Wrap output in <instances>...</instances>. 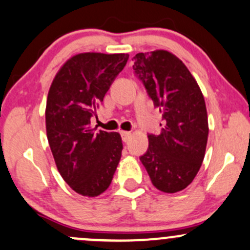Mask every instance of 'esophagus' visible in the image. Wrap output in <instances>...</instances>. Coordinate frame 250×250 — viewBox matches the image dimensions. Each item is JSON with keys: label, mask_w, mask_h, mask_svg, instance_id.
I'll return each instance as SVG.
<instances>
[{"label": "esophagus", "mask_w": 250, "mask_h": 250, "mask_svg": "<svg viewBox=\"0 0 250 250\" xmlns=\"http://www.w3.org/2000/svg\"><path fill=\"white\" fill-rule=\"evenodd\" d=\"M130 135H131L130 131H121L122 140H123V141H125V142H127V141H128L129 137H130Z\"/></svg>", "instance_id": "obj_1"}]
</instances>
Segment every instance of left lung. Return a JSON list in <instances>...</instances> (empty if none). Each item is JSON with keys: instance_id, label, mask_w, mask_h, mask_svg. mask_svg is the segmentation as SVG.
<instances>
[{"instance_id": "1", "label": "left lung", "mask_w": 250, "mask_h": 250, "mask_svg": "<svg viewBox=\"0 0 250 250\" xmlns=\"http://www.w3.org/2000/svg\"><path fill=\"white\" fill-rule=\"evenodd\" d=\"M134 70L162 114L160 135H148L149 148L140 157L155 188L173 194L187 188L199 173L208 141L205 97L196 80L167 50L139 53Z\"/></svg>"}]
</instances>
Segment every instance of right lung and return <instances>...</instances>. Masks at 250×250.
Returning <instances> with one entry per match:
<instances>
[{"instance_id":"add662e5","label":"right lung","mask_w":250,"mask_h":250,"mask_svg":"<svg viewBox=\"0 0 250 250\" xmlns=\"http://www.w3.org/2000/svg\"><path fill=\"white\" fill-rule=\"evenodd\" d=\"M128 54L81 53L67 60L54 77L45 105V129L62 179L77 194L95 197L110 186L121 159L119 133L90 128Z\"/></svg>"}]
</instances>
